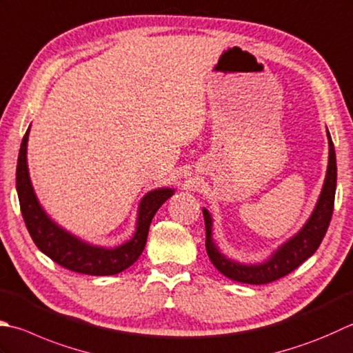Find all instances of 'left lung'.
Masks as SVG:
<instances>
[{
  "mask_svg": "<svg viewBox=\"0 0 353 353\" xmlns=\"http://www.w3.org/2000/svg\"><path fill=\"white\" fill-rule=\"evenodd\" d=\"M327 142H329V161L326 177L319 200L310 212L309 219L305 222L299 231L292 237L283 241L279 245L272 254L263 261L257 263H241V261L228 257L220 248L217 246L212 237V216L211 212L202 208L205 217V228H206V252L211 263L217 268L219 272H222L225 277L234 281L248 283V285H266L285 277L294 269L299 268L303 261H306L310 255L319 250L321 241L326 234L330 219L334 212V202H335V190H336V157L332 137H330L329 130Z\"/></svg>",
  "mask_w": 353,
  "mask_h": 353,
  "instance_id": "left-lung-1",
  "label": "left lung"
}]
</instances>
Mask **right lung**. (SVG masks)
I'll use <instances>...</instances> for the list:
<instances>
[{
    "instance_id": "1",
    "label": "right lung",
    "mask_w": 353,
    "mask_h": 353,
    "mask_svg": "<svg viewBox=\"0 0 353 353\" xmlns=\"http://www.w3.org/2000/svg\"><path fill=\"white\" fill-rule=\"evenodd\" d=\"M30 125L21 142L17 165V192L21 212L34 245L38 250L52 259L54 263L70 271L87 275H114L125 271L141 257L147 245L148 230L157 210L174 194V188L162 186L145 194L137 206L136 228L133 236L123 243L107 248L93 245L73 232L67 231L48 216L41 205L30 181L27 165V142H29Z\"/></svg>"
}]
</instances>
